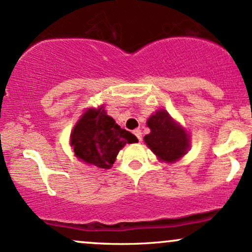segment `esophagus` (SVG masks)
<instances>
[{"instance_id":"1","label":"esophagus","mask_w":252,"mask_h":252,"mask_svg":"<svg viewBox=\"0 0 252 252\" xmlns=\"http://www.w3.org/2000/svg\"><path fill=\"white\" fill-rule=\"evenodd\" d=\"M134 135L137 137L138 141H142V132H141L140 129H135L134 130Z\"/></svg>"}]
</instances>
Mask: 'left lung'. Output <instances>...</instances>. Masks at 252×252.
<instances>
[{
    "instance_id": "left-lung-1",
    "label": "left lung",
    "mask_w": 252,
    "mask_h": 252,
    "mask_svg": "<svg viewBox=\"0 0 252 252\" xmlns=\"http://www.w3.org/2000/svg\"><path fill=\"white\" fill-rule=\"evenodd\" d=\"M147 124L150 134L144 136V142L160 160L173 162L186 154L189 146V136L168 112L160 110L149 117Z\"/></svg>"
}]
</instances>
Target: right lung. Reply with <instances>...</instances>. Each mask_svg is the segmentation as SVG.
Listing matches in <instances>:
<instances>
[{"instance_id":"add662e5","label":"right lung","mask_w":252,"mask_h":252,"mask_svg":"<svg viewBox=\"0 0 252 252\" xmlns=\"http://www.w3.org/2000/svg\"><path fill=\"white\" fill-rule=\"evenodd\" d=\"M131 132L121 128L106 115L103 106L90 109L83 115L71 134L74 154L84 162L110 168L126 143L137 142Z\"/></svg>"}]
</instances>
